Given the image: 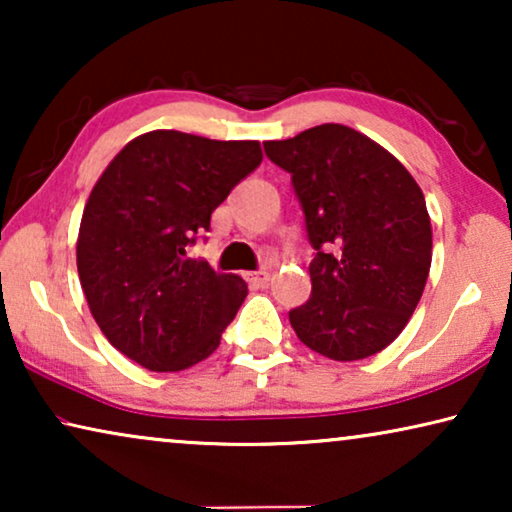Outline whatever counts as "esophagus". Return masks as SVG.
<instances>
[{
	"mask_svg": "<svg viewBox=\"0 0 512 512\" xmlns=\"http://www.w3.org/2000/svg\"><path fill=\"white\" fill-rule=\"evenodd\" d=\"M249 282L254 286H265L270 282V272L268 270H254L249 272Z\"/></svg>",
	"mask_w": 512,
	"mask_h": 512,
	"instance_id": "esophagus-1",
	"label": "esophagus"
}]
</instances>
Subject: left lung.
<instances>
[{"instance_id":"obj_1","label":"left lung","mask_w":512,"mask_h":512,"mask_svg":"<svg viewBox=\"0 0 512 512\" xmlns=\"http://www.w3.org/2000/svg\"><path fill=\"white\" fill-rule=\"evenodd\" d=\"M265 156L291 174L312 244V293L293 307L298 340L333 361L368 359L391 345L422 298L431 221L422 188L380 144L324 123Z\"/></svg>"}]
</instances>
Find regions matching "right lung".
Here are the masks:
<instances>
[{"label": "right lung", "instance_id": "add662e5", "mask_svg": "<svg viewBox=\"0 0 512 512\" xmlns=\"http://www.w3.org/2000/svg\"><path fill=\"white\" fill-rule=\"evenodd\" d=\"M261 160L258 142L153 130L95 184L76 242L81 289L107 340L139 366L184 370L221 345L247 284L186 251Z\"/></svg>", "mask_w": 512, "mask_h": 512}]
</instances>
